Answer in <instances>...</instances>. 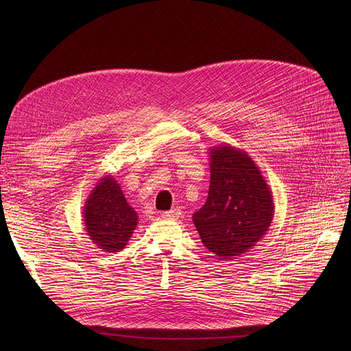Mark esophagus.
<instances>
[{"instance_id": "1", "label": "esophagus", "mask_w": 351, "mask_h": 351, "mask_svg": "<svg viewBox=\"0 0 351 351\" xmlns=\"http://www.w3.org/2000/svg\"><path fill=\"white\" fill-rule=\"evenodd\" d=\"M161 217L165 218V219H176V218L180 217V210L173 208V210H171V211H165V213L161 214Z\"/></svg>"}]
</instances>
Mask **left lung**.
I'll return each mask as SVG.
<instances>
[{
  "label": "left lung",
  "mask_w": 351,
  "mask_h": 351,
  "mask_svg": "<svg viewBox=\"0 0 351 351\" xmlns=\"http://www.w3.org/2000/svg\"><path fill=\"white\" fill-rule=\"evenodd\" d=\"M210 190L193 214L203 244L221 260H234L253 248L274 219V195L260 168L240 148H210Z\"/></svg>",
  "instance_id": "1"
}]
</instances>
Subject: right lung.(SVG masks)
I'll return each mask as SVG.
<instances>
[{
  "mask_svg": "<svg viewBox=\"0 0 351 351\" xmlns=\"http://www.w3.org/2000/svg\"><path fill=\"white\" fill-rule=\"evenodd\" d=\"M90 240L107 253H117L128 244L137 226V213L114 176L107 175L93 187L83 208Z\"/></svg>",
  "mask_w": 351,
  "mask_h": 351,
  "instance_id": "obj_1",
  "label": "right lung"
}]
</instances>
